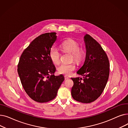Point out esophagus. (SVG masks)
Instances as JSON below:
<instances>
[{"mask_svg": "<svg viewBox=\"0 0 128 128\" xmlns=\"http://www.w3.org/2000/svg\"><path fill=\"white\" fill-rule=\"evenodd\" d=\"M64 78H65V80H67V79H69V78H70V77H68V76H64Z\"/></svg>", "mask_w": 128, "mask_h": 128, "instance_id": "esophagus-1", "label": "esophagus"}]
</instances>
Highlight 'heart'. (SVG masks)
<instances>
[{"label":"heart","mask_w":128,"mask_h":128,"mask_svg":"<svg viewBox=\"0 0 128 128\" xmlns=\"http://www.w3.org/2000/svg\"><path fill=\"white\" fill-rule=\"evenodd\" d=\"M64 52H69L72 54V60L77 63H80L84 58V53L80 49L79 44L74 40L69 39L65 40L61 44ZM49 56L52 62L55 64H58L60 60V53L57 47L53 46L49 52ZM76 68L74 64H62L58 68V71L60 74L66 76L70 75Z\"/></svg>","instance_id":"b5f03b06"}]
</instances>
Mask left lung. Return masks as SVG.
I'll use <instances>...</instances> for the list:
<instances>
[{"mask_svg":"<svg viewBox=\"0 0 128 128\" xmlns=\"http://www.w3.org/2000/svg\"><path fill=\"white\" fill-rule=\"evenodd\" d=\"M86 55L84 65L77 74L82 78H71L74 82L71 94L78 102L90 103L102 93L110 74V63L100 45L90 35L84 36ZM83 81L82 82L81 80Z\"/></svg>","mask_w":128,"mask_h":128,"instance_id":"8db88e82","label":"left lung"}]
</instances>
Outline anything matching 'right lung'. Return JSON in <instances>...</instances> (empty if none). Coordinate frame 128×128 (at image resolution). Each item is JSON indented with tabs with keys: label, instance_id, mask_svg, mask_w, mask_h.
Segmentation results:
<instances>
[{
	"label": "right lung",
	"instance_id": "add662e5",
	"mask_svg": "<svg viewBox=\"0 0 128 128\" xmlns=\"http://www.w3.org/2000/svg\"><path fill=\"white\" fill-rule=\"evenodd\" d=\"M56 32H48L36 38L20 57L18 72L28 95L39 103L54 98L64 80L63 75L56 76V70L49 52L57 39Z\"/></svg>",
	"mask_w": 128,
	"mask_h": 128
}]
</instances>
